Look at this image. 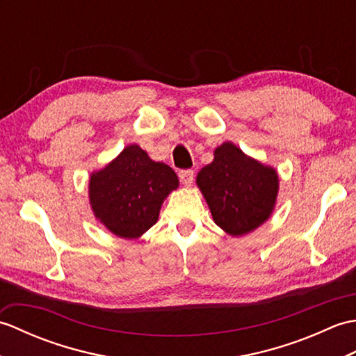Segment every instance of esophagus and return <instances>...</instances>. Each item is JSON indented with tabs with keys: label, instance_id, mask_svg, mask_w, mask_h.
<instances>
[{
	"label": "esophagus",
	"instance_id": "esophagus-1",
	"mask_svg": "<svg viewBox=\"0 0 356 356\" xmlns=\"http://www.w3.org/2000/svg\"><path fill=\"white\" fill-rule=\"evenodd\" d=\"M179 177H180V182H182L184 186H191L193 180H194V171L191 170H184L179 172Z\"/></svg>",
	"mask_w": 356,
	"mask_h": 356
}]
</instances>
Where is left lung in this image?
I'll use <instances>...</instances> for the list:
<instances>
[{
  "label": "left lung",
  "instance_id": "left-lung-1",
  "mask_svg": "<svg viewBox=\"0 0 356 356\" xmlns=\"http://www.w3.org/2000/svg\"><path fill=\"white\" fill-rule=\"evenodd\" d=\"M213 220L232 237L255 231L269 220L277 205L278 172L245 154L236 143L223 142L214 159L195 177Z\"/></svg>",
  "mask_w": 356,
  "mask_h": 356
}]
</instances>
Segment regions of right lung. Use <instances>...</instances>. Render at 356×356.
Wrapping results in <instances>:
<instances>
[{
    "mask_svg": "<svg viewBox=\"0 0 356 356\" xmlns=\"http://www.w3.org/2000/svg\"><path fill=\"white\" fill-rule=\"evenodd\" d=\"M177 188L172 168L131 143L90 174L88 200L97 222L116 237L133 240L157 222L163 200Z\"/></svg>",
    "mask_w": 356,
    "mask_h": 356,
    "instance_id": "add662e5",
    "label": "right lung"
}]
</instances>
